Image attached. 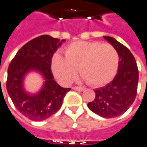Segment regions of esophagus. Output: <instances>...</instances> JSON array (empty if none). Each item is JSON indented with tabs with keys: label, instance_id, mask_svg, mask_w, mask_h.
<instances>
[{
	"label": "esophagus",
	"instance_id": "obj_1",
	"mask_svg": "<svg viewBox=\"0 0 147 147\" xmlns=\"http://www.w3.org/2000/svg\"><path fill=\"white\" fill-rule=\"evenodd\" d=\"M73 89L74 90H77V91H84V87H79V86H74L73 87Z\"/></svg>",
	"mask_w": 147,
	"mask_h": 147
}]
</instances>
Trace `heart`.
<instances>
[{
  "mask_svg": "<svg viewBox=\"0 0 147 147\" xmlns=\"http://www.w3.org/2000/svg\"><path fill=\"white\" fill-rule=\"evenodd\" d=\"M120 63L116 49L109 43L78 41L65 49V58L55 53L51 62L55 77L63 83L80 75L93 87L108 84L115 77Z\"/></svg>",
  "mask_w": 147,
  "mask_h": 147,
  "instance_id": "1",
  "label": "heart"
}]
</instances>
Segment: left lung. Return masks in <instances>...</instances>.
I'll use <instances>...</instances> for the list:
<instances>
[{"label":"left lung","mask_w":147,"mask_h":147,"mask_svg":"<svg viewBox=\"0 0 147 147\" xmlns=\"http://www.w3.org/2000/svg\"><path fill=\"white\" fill-rule=\"evenodd\" d=\"M119 54L120 63L115 77L105 87L95 89V99L88 103L91 111L104 118H113L125 113L136 99L139 71L130 50L115 38L104 37Z\"/></svg>","instance_id":"1"}]
</instances>
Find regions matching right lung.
Here are the masks:
<instances>
[{
    "mask_svg": "<svg viewBox=\"0 0 147 147\" xmlns=\"http://www.w3.org/2000/svg\"><path fill=\"white\" fill-rule=\"evenodd\" d=\"M63 41L48 35L33 38L16 53L8 67L7 92L17 110L32 121H44L55 114L71 89L59 86L51 70L53 53ZM29 70L39 71L45 79L44 88L35 96L26 94L22 88L23 77Z\"/></svg>",
    "mask_w": 147,
    "mask_h": 147,
    "instance_id": "add662e5",
    "label": "right lung"
}]
</instances>
